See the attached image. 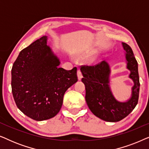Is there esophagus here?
Wrapping results in <instances>:
<instances>
[{"label":"esophagus","mask_w":149,"mask_h":149,"mask_svg":"<svg viewBox=\"0 0 149 149\" xmlns=\"http://www.w3.org/2000/svg\"><path fill=\"white\" fill-rule=\"evenodd\" d=\"M77 75H78L79 80H81V79H82L83 75H82V72H81V71L80 70H78V71H77Z\"/></svg>","instance_id":"obj_1"}]
</instances>
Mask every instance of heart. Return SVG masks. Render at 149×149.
<instances>
[{"mask_svg": "<svg viewBox=\"0 0 149 149\" xmlns=\"http://www.w3.org/2000/svg\"><path fill=\"white\" fill-rule=\"evenodd\" d=\"M88 54H89L88 51L81 50V51H78V52H77V56H79V57H80V58H83V57L86 56ZM94 60H95L94 57H91V58L89 59L88 62L89 63H92V62H93V61H94Z\"/></svg>", "mask_w": 149, "mask_h": 149, "instance_id": "obj_1", "label": "heart"}]
</instances>
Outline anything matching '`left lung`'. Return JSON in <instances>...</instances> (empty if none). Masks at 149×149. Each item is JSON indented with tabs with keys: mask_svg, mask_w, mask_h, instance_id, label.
Returning <instances> with one entry per match:
<instances>
[{
	"mask_svg": "<svg viewBox=\"0 0 149 149\" xmlns=\"http://www.w3.org/2000/svg\"><path fill=\"white\" fill-rule=\"evenodd\" d=\"M123 48L127 61V68L130 70V78L134 82L132 97L125 102L116 100L110 89V68L105 61L94 66L82 65L80 69L85 85V100L93 115L104 121L117 122L127 117L137 105L139 97L140 81L138 62L133 51L127 44L123 42Z\"/></svg>",
	"mask_w": 149,
	"mask_h": 149,
	"instance_id": "obj_1",
	"label": "left lung"
}]
</instances>
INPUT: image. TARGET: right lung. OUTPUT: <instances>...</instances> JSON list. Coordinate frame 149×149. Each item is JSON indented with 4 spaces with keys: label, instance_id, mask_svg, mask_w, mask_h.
<instances>
[{
    "label": "right lung",
    "instance_id": "add662e5",
    "mask_svg": "<svg viewBox=\"0 0 149 149\" xmlns=\"http://www.w3.org/2000/svg\"><path fill=\"white\" fill-rule=\"evenodd\" d=\"M47 38L42 36L22 49L11 69L16 105L36 121L55 117L66 91L78 81L77 67L70 70L58 68L60 61L47 45Z\"/></svg>",
    "mask_w": 149,
    "mask_h": 149
}]
</instances>
